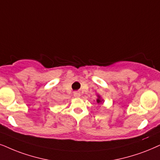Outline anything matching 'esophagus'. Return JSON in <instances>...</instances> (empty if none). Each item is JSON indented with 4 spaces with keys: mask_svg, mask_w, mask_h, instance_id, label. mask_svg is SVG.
Segmentation results:
<instances>
[{
    "mask_svg": "<svg viewBox=\"0 0 160 160\" xmlns=\"http://www.w3.org/2000/svg\"><path fill=\"white\" fill-rule=\"evenodd\" d=\"M74 96L75 97V98H80V93L78 92H74Z\"/></svg>",
    "mask_w": 160,
    "mask_h": 160,
    "instance_id": "1",
    "label": "esophagus"
}]
</instances>
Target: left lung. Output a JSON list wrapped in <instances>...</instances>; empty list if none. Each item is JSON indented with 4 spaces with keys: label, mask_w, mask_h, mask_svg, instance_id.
I'll use <instances>...</instances> for the list:
<instances>
[{
    "label": "left lung",
    "mask_w": 160,
    "mask_h": 160,
    "mask_svg": "<svg viewBox=\"0 0 160 160\" xmlns=\"http://www.w3.org/2000/svg\"><path fill=\"white\" fill-rule=\"evenodd\" d=\"M97 97H98V98H97V102H98V104H100V103H102V102H104V100H102L100 95L98 94L97 95Z\"/></svg>",
    "instance_id": "obj_1"
}]
</instances>
